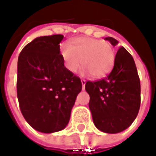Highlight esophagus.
Returning <instances> with one entry per match:
<instances>
[{"label": "esophagus", "mask_w": 156, "mask_h": 156, "mask_svg": "<svg viewBox=\"0 0 156 156\" xmlns=\"http://www.w3.org/2000/svg\"><path fill=\"white\" fill-rule=\"evenodd\" d=\"M81 85H82V89H84L85 85H86V81H85V80H81Z\"/></svg>", "instance_id": "obj_1"}]
</instances>
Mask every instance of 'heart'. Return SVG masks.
I'll list each match as a JSON object with an SVG mask.
<instances>
[{
    "label": "heart",
    "mask_w": 156,
    "mask_h": 156,
    "mask_svg": "<svg viewBox=\"0 0 156 156\" xmlns=\"http://www.w3.org/2000/svg\"><path fill=\"white\" fill-rule=\"evenodd\" d=\"M61 56L65 68L75 73L81 63L83 74H92L102 78L110 72L115 60V53L109 42L91 37L75 38L70 45L61 47Z\"/></svg>",
    "instance_id": "1"
}]
</instances>
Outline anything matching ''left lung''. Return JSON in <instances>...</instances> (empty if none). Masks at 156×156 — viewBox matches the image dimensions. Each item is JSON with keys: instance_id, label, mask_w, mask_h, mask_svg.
Masks as SVG:
<instances>
[{"instance_id": "left-lung-1", "label": "left lung", "mask_w": 156, "mask_h": 156, "mask_svg": "<svg viewBox=\"0 0 156 156\" xmlns=\"http://www.w3.org/2000/svg\"><path fill=\"white\" fill-rule=\"evenodd\" d=\"M113 46L118 41L106 37ZM89 109L94 124L101 132L120 133L133 123L141 104V84L135 61L123 47L115 55L113 70L104 79L87 81Z\"/></svg>"}]
</instances>
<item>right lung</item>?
Segmentation results:
<instances>
[{
  "label": "right lung",
  "instance_id": "obj_1",
  "mask_svg": "<svg viewBox=\"0 0 156 156\" xmlns=\"http://www.w3.org/2000/svg\"><path fill=\"white\" fill-rule=\"evenodd\" d=\"M63 37H37L18 58L17 97L21 114L33 129L46 134L66 128L82 87L80 78L64 66L60 52Z\"/></svg>",
  "mask_w": 156,
  "mask_h": 156
}]
</instances>
